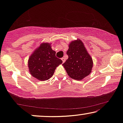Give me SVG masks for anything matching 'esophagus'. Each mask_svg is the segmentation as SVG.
<instances>
[{
  "instance_id": "34e87169",
  "label": "esophagus",
  "mask_w": 123,
  "mask_h": 123,
  "mask_svg": "<svg viewBox=\"0 0 123 123\" xmlns=\"http://www.w3.org/2000/svg\"><path fill=\"white\" fill-rule=\"evenodd\" d=\"M61 59H62V61H63V63H64L65 61V58H62Z\"/></svg>"
}]
</instances>
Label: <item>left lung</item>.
<instances>
[{
  "label": "left lung",
  "instance_id": "1",
  "mask_svg": "<svg viewBox=\"0 0 123 123\" xmlns=\"http://www.w3.org/2000/svg\"><path fill=\"white\" fill-rule=\"evenodd\" d=\"M67 54L68 59L63 65L70 78L80 80L91 73L93 60L80 39L70 42Z\"/></svg>",
  "mask_w": 123,
  "mask_h": 123
}]
</instances>
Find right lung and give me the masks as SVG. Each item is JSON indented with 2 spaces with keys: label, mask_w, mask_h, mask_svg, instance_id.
Segmentation results:
<instances>
[{
  "label": "right lung",
  "mask_w": 123,
  "mask_h": 123,
  "mask_svg": "<svg viewBox=\"0 0 123 123\" xmlns=\"http://www.w3.org/2000/svg\"><path fill=\"white\" fill-rule=\"evenodd\" d=\"M51 43H40L30 55L28 69L34 78L41 81L48 80L53 76L55 69L63 61L55 56L56 52L51 49Z\"/></svg>",
  "instance_id": "1"
}]
</instances>
